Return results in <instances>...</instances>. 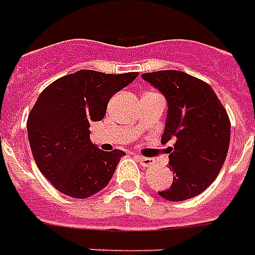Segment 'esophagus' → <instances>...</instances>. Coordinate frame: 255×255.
<instances>
[{
  "instance_id": "obj_1",
  "label": "esophagus",
  "mask_w": 255,
  "mask_h": 255,
  "mask_svg": "<svg viewBox=\"0 0 255 255\" xmlns=\"http://www.w3.org/2000/svg\"><path fill=\"white\" fill-rule=\"evenodd\" d=\"M136 159H138V162L141 163L142 166H151L152 163H154V159H151V158H146V156H141V155H138L136 156Z\"/></svg>"
}]
</instances>
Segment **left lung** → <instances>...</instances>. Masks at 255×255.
I'll return each instance as SVG.
<instances>
[{"label": "left lung", "mask_w": 255, "mask_h": 255, "mask_svg": "<svg viewBox=\"0 0 255 255\" xmlns=\"http://www.w3.org/2000/svg\"><path fill=\"white\" fill-rule=\"evenodd\" d=\"M168 101V117L161 142L168 148L173 171L171 188L158 192L180 202L195 198L217 178L230 144V120L213 89L203 80L179 70L144 73Z\"/></svg>", "instance_id": "1"}]
</instances>
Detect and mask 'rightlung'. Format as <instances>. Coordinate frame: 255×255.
<instances>
[{
    "instance_id": "right-lung-1",
    "label": "right lung",
    "mask_w": 255,
    "mask_h": 255,
    "mask_svg": "<svg viewBox=\"0 0 255 255\" xmlns=\"http://www.w3.org/2000/svg\"><path fill=\"white\" fill-rule=\"evenodd\" d=\"M136 76L79 70L40 93L28 116V138L39 171L59 192L86 199L109 185L124 151L99 149L89 128L104 119L111 97Z\"/></svg>"
}]
</instances>
